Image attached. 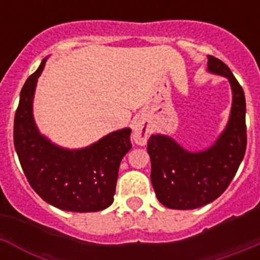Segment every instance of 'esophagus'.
<instances>
[{
    "instance_id": "esophagus-1",
    "label": "esophagus",
    "mask_w": 260,
    "mask_h": 260,
    "mask_svg": "<svg viewBox=\"0 0 260 260\" xmlns=\"http://www.w3.org/2000/svg\"><path fill=\"white\" fill-rule=\"evenodd\" d=\"M150 125L146 119H139L135 125L133 126V139L139 146H144L147 143L148 135H150Z\"/></svg>"
}]
</instances>
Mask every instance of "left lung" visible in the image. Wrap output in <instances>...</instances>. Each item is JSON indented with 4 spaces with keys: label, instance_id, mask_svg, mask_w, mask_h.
Segmentation results:
<instances>
[{
    "label": "left lung",
    "instance_id": "obj_1",
    "mask_svg": "<svg viewBox=\"0 0 260 260\" xmlns=\"http://www.w3.org/2000/svg\"><path fill=\"white\" fill-rule=\"evenodd\" d=\"M208 70L226 77L233 92L231 118L217 142L203 152H189L172 138L151 135V182L158 202L172 210H194L211 203L226 190L246 151L245 93L231 69L208 56Z\"/></svg>",
    "mask_w": 260,
    "mask_h": 260
}]
</instances>
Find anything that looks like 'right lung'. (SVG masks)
I'll return each instance as SVG.
<instances>
[{
    "label": "right lung",
    "instance_id": "obj_1",
    "mask_svg": "<svg viewBox=\"0 0 260 260\" xmlns=\"http://www.w3.org/2000/svg\"><path fill=\"white\" fill-rule=\"evenodd\" d=\"M28 77L14 118V146L27 181L47 203L71 212H96L113 203L119 162L132 148L130 128L108 134L83 150H65L38 132L32 99L39 75Z\"/></svg>",
    "mask_w": 260,
    "mask_h": 260
}]
</instances>
